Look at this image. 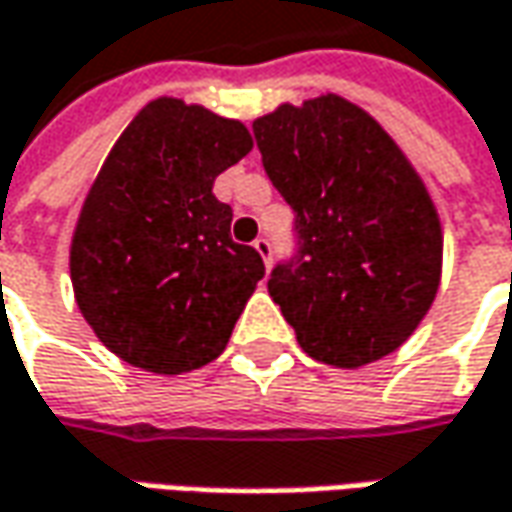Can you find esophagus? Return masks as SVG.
<instances>
[{"instance_id": "34e87169", "label": "esophagus", "mask_w": 512, "mask_h": 512, "mask_svg": "<svg viewBox=\"0 0 512 512\" xmlns=\"http://www.w3.org/2000/svg\"><path fill=\"white\" fill-rule=\"evenodd\" d=\"M255 249L260 252V257H263V263L269 266L272 263V240L269 238H257L255 240Z\"/></svg>"}]
</instances>
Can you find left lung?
Returning a JSON list of instances; mask_svg holds the SVG:
<instances>
[{
  "label": "left lung",
  "mask_w": 512,
  "mask_h": 512,
  "mask_svg": "<svg viewBox=\"0 0 512 512\" xmlns=\"http://www.w3.org/2000/svg\"><path fill=\"white\" fill-rule=\"evenodd\" d=\"M263 169L294 212V252L269 294L300 348L360 368L411 337L431 309L442 229L388 133L340 96L283 104L252 124Z\"/></svg>",
  "instance_id": "obj_1"
}]
</instances>
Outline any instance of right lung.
I'll return each mask as SVG.
<instances>
[{"instance_id":"1","label":"right lung","mask_w":512,"mask_h":512,"mask_svg":"<svg viewBox=\"0 0 512 512\" xmlns=\"http://www.w3.org/2000/svg\"><path fill=\"white\" fill-rule=\"evenodd\" d=\"M252 150L240 121L178 98L147 104L115 141L70 249L84 320L121 360L184 374L221 354L266 274L232 240L215 178Z\"/></svg>"}]
</instances>
